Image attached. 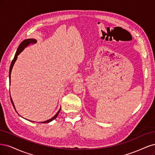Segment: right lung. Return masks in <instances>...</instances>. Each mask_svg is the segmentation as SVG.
<instances>
[{
  "instance_id": "obj_1",
  "label": "right lung",
  "mask_w": 155,
  "mask_h": 155,
  "mask_svg": "<svg viewBox=\"0 0 155 155\" xmlns=\"http://www.w3.org/2000/svg\"><path fill=\"white\" fill-rule=\"evenodd\" d=\"M36 42H37V41H36L35 39L29 38V39L24 40V41H23L21 44H20L19 46H18V49H17V52H16L15 54L14 58L13 59V61H12V62L10 68H9V80H10V78H11V77H10V76H11V72H12V70L13 64H14L15 62L16 61V60H17V56L18 55V54H19L20 53H21V51H22V50H23V49H24L25 48H26V46H28V45L31 44H35ZM11 102H12V104H13V107L15 108L14 104H13V101H12V98H11ZM60 111H61V109H59V111L57 112V113L55 114V115H54L53 117H52L51 119L45 121V122H41V123H48V122H51V121L53 120L54 119H55V118L57 117L58 114V113H60Z\"/></svg>"
}]
</instances>
